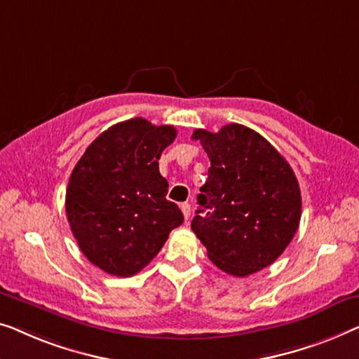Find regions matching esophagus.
Wrapping results in <instances>:
<instances>
[{
  "label": "esophagus",
  "mask_w": 359,
  "mask_h": 359,
  "mask_svg": "<svg viewBox=\"0 0 359 359\" xmlns=\"http://www.w3.org/2000/svg\"><path fill=\"white\" fill-rule=\"evenodd\" d=\"M180 210H182V213H184V218L189 221V218H190V215H191V206H190V203H182L180 205Z\"/></svg>",
  "instance_id": "34e87169"
}]
</instances>
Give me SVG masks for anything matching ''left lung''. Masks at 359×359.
<instances>
[{
	"label": "left lung",
	"mask_w": 359,
	"mask_h": 359,
	"mask_svg": "<svg viewBox=\"0 0 359 359\" xmlns=\"http://www.w3.org/2000/svg\"><path fill=\"white\" fill-rule=\"evenodd\" d=\"M208 154V180L196 196L191 231L208 259L232 276L273 264L294 237L301 190L286 159L257 131L229 123L218 133L195 130Z\"/></svg>",
	"instance_id": "1"
}]
</instances>
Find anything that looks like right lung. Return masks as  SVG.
Masks as SVG:
<instances>
[{
  "mask_svg": "<svg viewBox=\"0 0 359 359\" xmlns=\"http://www.w3.org/2000/svg\"><path fill=\"white\" fill-rule=\"evenodd\" d=\"M175 136L170 125L131 118L100 133L74 165L68 223L86 259L105 273H138L184 223L179 206L165 198L169 184L158 163Z\"/></svg>",
  "mask_w": 359,
  "mask_h": 359,
  "instance_id": "right-lung-1",
  "label": "right lung"
}]
</instances>
